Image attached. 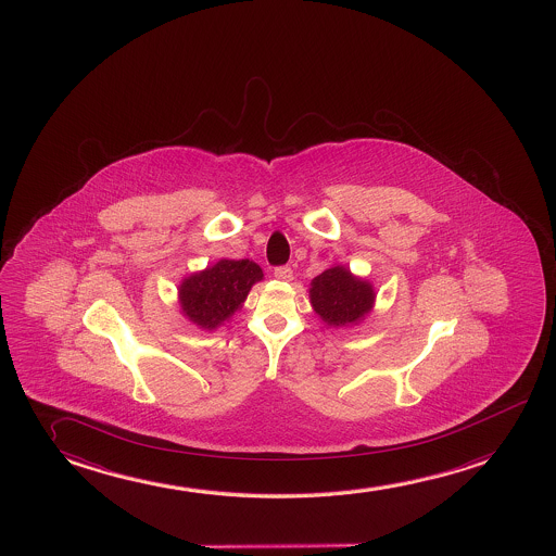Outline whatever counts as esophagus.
I'll return each mask as SVG.
<instances>
[{"mask_svg": "<svg viewBox=\"0 0 556 556\" xmlns=\"http://www.w3.org/2000/svg\"><path fill=\"white\" fill-rule=\"evenodd\" d=\"M274 276H276L278 280H283V282H290L291 278H293V270H291V266L288 265L276 266V268H274Z\"/></svg>", "mask_w": 556, "mask_h": 556, "instance_id": "1", "label": "esophagus"}]
</instances>
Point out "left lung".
<instances>
[{"instance_id":"obj_1","label":"left lung","mask_w":556,"mask_h":556,"mask_svg":"<svg viewBox=\"0 0 556 556\" xmlns=\"http://www.w3.org/2000/svg\"><path fill=\"white\" fill-rule=\"evenodd\" d=\"M376 293L364 280L354 278L343 266H333L316 276L311 288L314 311L329 326L358 320L371 308Z\"/></svg>"}]
</instances>
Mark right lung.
<instances>
[{
	"label": "right lung",
	"mask_w": 556,
	"mask_h": 556,
	"mask_svg": "<svg viewBox=\"0 0 556 556\" xmlns=\"http://www.w3.org/2000/svg\"><path fill=\"white\" fill-rule=\"evenodd\" d=\"M258 280H263V270L250 258H223L182 282L179 290L182 313L198 326L215 329L242 306L251 286Z\"/></svg>",
	"instance_id": "add662e5"
}]
</instances>
